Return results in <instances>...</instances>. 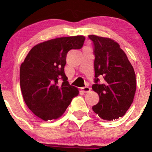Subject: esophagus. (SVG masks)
I'll list each match as a JSON object with an SVG mask.
<instances>
[{
	"instance_id": "34e87169",
	"label": "esophagus",
	"mask_w": 152,
	"mask_h": 152,
	"mask_svg": "<svg viewBox=\"0 0 152 152\" xmlns=\"http://www.w3.org/2000/svg\"><path fill=\"white\" fill-rule=\"evenodd\" d=\"M81 90L83 91L84 93H87V92L90 91L91 88H90V87H88V86H85V87H82Z\"/></svg>"
}]
</instances>
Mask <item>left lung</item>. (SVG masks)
Instances as JSON below:
<instances>
[{
    "mask_svg": "<svg viewBox=\"0 0 152 152\" xmlns=\"http://www.w3.org/2000/svg\"><path fill=\"white\" fill-rule=\"evenodd\" d=\"M88 37L95 56L92 88L99 96V103L92 109L103 119H117L126 114L133 102L137 87L134 68L114 40L94 35Z\"/></svg>",
    "mask_w": 152,
    "mask_h": 152,
    "instance_id": "obj_1",
    "label": "left lung"
}]
</instances>
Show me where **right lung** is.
<instances>
[{"instance_id":"add662e5","label":"right lung","mask_w":152,"mask_h":152,"mask_svg":"<svg viewBox=\"0 0 152 152\" xmlns=\"http://www.w3.org/2000/svg\"><path fill=\"white\" fill-rule=\"evenodd\" d=\"M84 41V36H76L45 41L33 47L22 63L23 97L28 109L41 119L60 117L79 93L67 81L64 66L68 52L81 49Z\"/></svg>"}]
</instances>
